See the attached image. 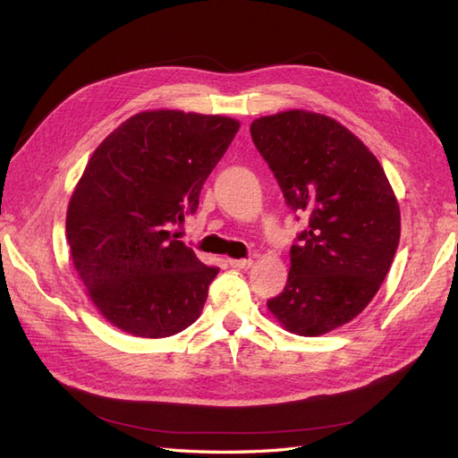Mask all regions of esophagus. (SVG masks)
<instances>
[{"label": "esophagus", "mask_w": 458, "mask_h": 458, "mask_svg": "<svg viewBox=\"0 0 458 458\" xmlns=\"http://www.w3.org/2000/svg\"><path fill=\"white\" fill-rule=\"evenodd\" d=\"M228 265L233 268H250L253 265L251 259H228Z\"/></svg>", "instance_id": "esophagus-1"}]
</instances>
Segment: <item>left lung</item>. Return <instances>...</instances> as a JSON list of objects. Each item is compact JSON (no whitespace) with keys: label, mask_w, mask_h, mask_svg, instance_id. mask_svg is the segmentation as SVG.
Listing matches in <instances>:
<instances>
[{"label":"left lung","mask_w":458,"mask_h":458,"mask_svg":"<svg viewBox=\"0 0 458 458\" xmlns=\"http://www.w3.org/2000/svg\"><path fill=\"white\" fill-rule=\"evenodd\" d=\"M251 137L310 228L290 250L283 294L267 308L288 333L319 336L366 310L401 240V208L373 152L333 117L286 110L253 120Z\"/></svg>","instance_id":"8db88e82"}]
</instances>
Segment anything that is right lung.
Masks as SVG:
<instances>
[{"instance_id": "obj_1", "label": "right lung", "mask_w": 458, "mask_h": 458, "mask_svg": "<svg viewBox=\"0 0 458 458\" xmlns=\"http://www.w3.org/2000/svg\"><path fill=\"white\" fill-rule=\"evenodd\" d=\"M238 129L228 115L147 110L92 152L65 232L87 296L115 329L164 338L199 319L218 267L199 261L170 228L195 213Z\"/></svg>"}]
</instances>
